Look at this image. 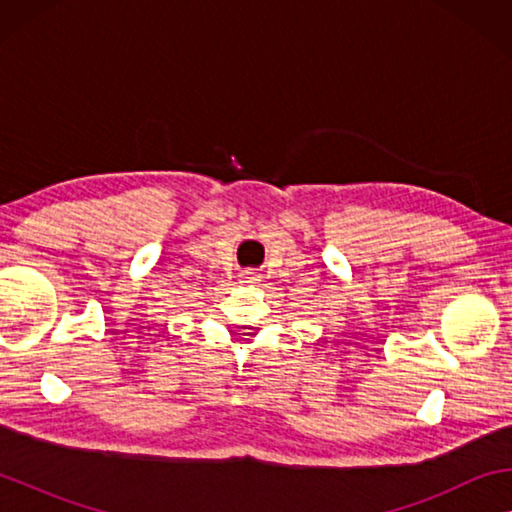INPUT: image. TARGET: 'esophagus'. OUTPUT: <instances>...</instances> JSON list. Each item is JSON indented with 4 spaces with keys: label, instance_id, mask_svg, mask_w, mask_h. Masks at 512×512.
Here are the masks:
<instances>
[{
    "label": "esophagus",
    "instance_id": "obj_1",
    "mask_svg": "<svg viewBox=\"0 0 512 512\" xmlns=\"http://www.w3.org/2000/svg\"><path fill=\"white\" fill-rule=\"evenodd\" d=\"M241 277H244V282H259V277H262V275H259L257 271H253V268H250V271H244V273H241Z\"/></svg>",
    "mask_w": 512,
    "mask_h": 512
}]
</instances>
